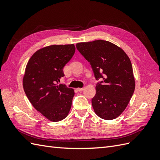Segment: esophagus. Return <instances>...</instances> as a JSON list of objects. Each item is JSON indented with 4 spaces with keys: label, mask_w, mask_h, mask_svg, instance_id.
Masks as SVG:
<instances>
[{
    "label": "esophagus",
    "mask_w": 160,
    "mask_h": 160,
    "mask_svg": "<svg viewBox=\"0 0 160 160\" xmlns=\"http://www.w3.org/2000/svg\"><path fill=\"white\" fill-rule=\"evenodd\" d=\"M83 89H84V88H77V90L78 91H83Z\"/></svg>",
    "instance_id": "esophagus-1"
}]
</instances>
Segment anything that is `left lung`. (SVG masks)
<instances>
[{
  "mask_svg": "<svg viewBox=\"0 0 160 160\" xmlns=\"http://www.w3.org/2000/svg\"><path fill=\"white\" fill-rule=\"evenodd\" d=\"M76 47L91 65L96 79V94L91 103L97 115L111 120L122 114L135 90L132 65L125 51L104 40L78 42Z\"/></svg>",
  "mask_w": 160,
  "mask_h": 160,
  "instance_id": "8db88e82",
  "label": "left lung"
}]
</instances>
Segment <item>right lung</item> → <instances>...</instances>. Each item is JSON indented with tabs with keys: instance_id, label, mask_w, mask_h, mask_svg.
I'll list each match as a JSON object with an SVG mask.
<instances>
[{
	"instance_id": "obj_1",
	"label": "right lung",
	"mask_w": 160,
	"mask_h": 160,
	"mask_svg": "<svg viewBox=\"0 0 160 160\" xmlns=\"http://www.w3.org/2000/svg\"><path fill=\"white\" fill-rule=\"evenodd\" d=\"M75 51L73 44L45 47L34 53L26 66L22 85L27 98L36 110L52 122L65 119L71 108L74 89L57 83Z\"/></svg>"
}]
</instances>
